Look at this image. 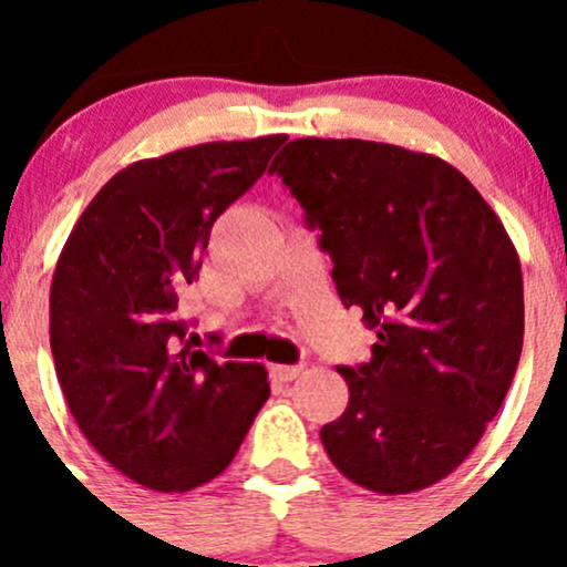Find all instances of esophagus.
Segmentation results:
<instances>
[{
    "instance_id": "obj_1",
    "label": "esophagus",
    "mask_w": 567,
    "mask_h": 567,
    "mask_svg": "<svg viewBox=\"0 0 567 567\" xmlns=\"http://www.w3.org/2000/svg\"><path fill=\"white\" fill-rule=\"evenodd\" d=\"M301 373H305V364H274L271 368V379L282 381V384L299 379Z\"/></svg>"
}]
</instances>
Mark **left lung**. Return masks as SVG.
I'll use <instances>...</instances> for the list:
<instances>
[{
  "instance_id": "1",
  "label": "left lung",
  "mask_w": 567,
  "mask_h": 567,
  "mask_svg": "<svg viewBox=\"0 0 567 567\" xmlns=\"http://www.w3.org/2000/svg\"><path fill=\"white\" fill-rule=\"evenodd\" d=\"M268 173L320 230L342 305L375 329L362 368H337L348 409L320 427L331 463L375 494H414L477 447L524 342L518 251L477 188L439 156L305 136Z\"/></svg>"
}]
</instances>
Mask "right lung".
Returning <instances> with one entry per match:
<instances>
[{
  "instance_id": "right-lung-1",
  "label": "right lung",
  "mask_w": 567,
  "mask_h": 567,
  "mask_svg": "<svg viewBox=\"0 0 567 567\" xmlns=\"http://www.w3.org/2000/svg\"><path fill=\"white\" fill-rule=\"evenodd\" d=\"M285 140L205 142L128 164L60 251L49 331L62 394L84 439L145 488L210 483L271 394L262 364L194 351L177 293L197 277L214 221Z\"/></svg>"
}]
</instances>
